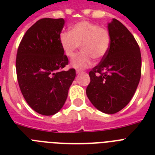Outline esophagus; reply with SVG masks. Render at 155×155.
Returning a JSON list of instances; mask_svg holds the SVG:
<instances>
[{
  "label": "esophagus",
  "instance_id": "34e87169",
  "mask_svg": "<svg viewBox=\"0 0 155 155\" xmlns=\"http://www.w3.org/2000/svg\"><path fill=\"white\" fill-rule=\"evenodd\" d=\"M83 71L81 70H76V74H80V73H82Z\"/></svg>",
  "mask_w": 155,
  "mask_h": 155
}]
</instances>
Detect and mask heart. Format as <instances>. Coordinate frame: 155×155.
<instances>
[{
    "label": "heart",
    "instance_id": "b5f03b06",
    "mask_svg": "<svg viewBox=\"0 0 155 155\" xmlns=\"http://www.w3.org/2000/svg\"><path fill=\"white\" fill-rule=\"evenodd\" d=\"M61 47L68 57H73L81 46L83 51L71 61V66L76 69L89 68L93 58L101 59L110 46V35L107 29L95 23L82 21L71 27V33H61Z\"/></svg>",
    "mask_w": 155,
    "mask_h": 155
}]
</instances>
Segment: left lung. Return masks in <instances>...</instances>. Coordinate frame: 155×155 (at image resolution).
<instances>
[{
	"label": "left lung",
	"instance_id": "1",
	"mask_svg": "<svg viewBox=\"0 0 155 155\" xmlns=\"http://www.w3.org/2000/svg\"><path fill=\"white\" fill-rule=\"evenodd\" d=\"M110 46L101 63L89 71L86 93L102 113L113 114L127 105L139 84L142 70L140 48L134 37L119 21L108 24Z\"/></svg>",
	"mask_w": 155,
	"mask_h": 155
}]
</instances>
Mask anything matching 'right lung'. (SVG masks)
Returning <instances> with one entry per match:
<instances>
[{
  "instance_id": "right-lung-1",
  "label": "right lung",
  "mask_w": 155,
  "mask_h": 155,
  "mask_svg": "<svg viewBox=\"0 0 155 155\" xmlns=\"http://www.w3.org/2000/svg\"><path fill=\"white\" fill-rule=\"evenodd\" d=\"M64 19L42 18L25 32L16 58L21 92L39 114L51 116L63 108L75 77V69L63 71L68 58L59 37Z\"/></svg>"
}]
</instances>
